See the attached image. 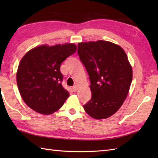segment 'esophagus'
I'll return each mask as SVG.
<instances>
[{"instance_id":"34e87169","label":"esophagus","mask_w":158,"mask_h":158,"mask_svg":"<svg viewBox=\"0 0 158 158\" xmlns=\"http://www.w3.org/2000/svg\"><path fill=\"white\" fill-rule=\"evenodd\" d=\"M78 88H79L78 85H74V86L73 87V92H77V90H78Z\"/></svg>"}]
</instances>
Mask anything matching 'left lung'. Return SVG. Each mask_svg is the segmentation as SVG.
I'll list each match as a JSON object with an SVG mask.
<instances>
[{
  "label": "left lung",
  "mask_w": 158,
  "mask_h": 158,
  "mask_svg": "<svg viewBox=\"0 0 158 158\" xmlns=\"http://www.w3.org/2000/svg\"><path fill=\"white\" fill-rule=\"evenodd\" d=\"M77 53L89 75L92 94L83 108L96 119L108 118L122 106L132 83L126 53L120 46L102 40L79 43Z\"/></svg>",
  "instance_id": "left-lung-1"
}]
</instances>
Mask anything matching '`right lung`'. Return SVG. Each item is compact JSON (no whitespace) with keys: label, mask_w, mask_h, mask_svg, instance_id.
<instances>
[{"label":"right lung","mask_w":158,"mask_h":158,"mask_svg":"<svg viewBox=\"0 0 158 158\" xmlns=\"http://www.w3.org/2000/svg\"><path fill=\"white\" fill-rule=\"evenodd\" d=\"M76 50L73 43L43 45L30 50L22 58L17 71V84L30 108L49 115L62 106L69 93L62 85L60 65Z\"/></svg>","instance_id":"right-lung-1"}]
</instances>
